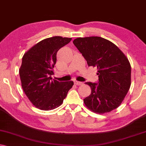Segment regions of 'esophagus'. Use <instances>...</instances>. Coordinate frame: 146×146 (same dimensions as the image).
<instances>
[{"label": "esophagus", "instance_id": "1", "mask_svg": "<svg viewBox=\"0 0 146 146\" xmlns=\"http://www.w3.org/2000/svg\"><path fill=\"white\" fill-rule=\"evenodd\" d=\"M74 83H75V84H76V85H78V86L82 85V84H83V82H79V81H77V80H76V81L74 82Z\"/></svg>", "mask_w": 146, "mask_h": 146}]
</instances>
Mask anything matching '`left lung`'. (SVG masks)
I'll list each match as a JSON object with an SVG mask.
<instances>
[{"instance_id": "left-lung-1", "label": "left lung", "mask_w": 146, "mask_h": 146, "mask_svg": "<svg viewBox=\"0 0 146 146\" xmlns=\"http://www.w3.org/2000/svg\"><path fill=\"white\" fill-rule=\"evenodd\" d=\"M73 43L88 66L98 68V83L86 82L91 93L84 99L85 106L98 114L117 108L131 87V68L127 57L114 43L102 37L77 38Z\"/></svg>"}]
</instances>
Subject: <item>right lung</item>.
Returning a JSON list of instances; mask_svg holds the SVG:
<instances>
[{"label": "right lung", "instance_id": "obj_1", "mask_svg": "<svg viewBox=\"0 0 146 146\" xmlns=\"http://www.w3.org/2000/svg\"><path fill=\"white\" fill-rule=\"evenodd\" d=\"M71 38L53 36L40 41L22 57L19 68L21 87L32 104L42 110H51L61 106L72 87L73 81L59 82L52 79L59 48Z\"/></svg>", "mask_w": 146, "mask_h": 146}]
</instances>
